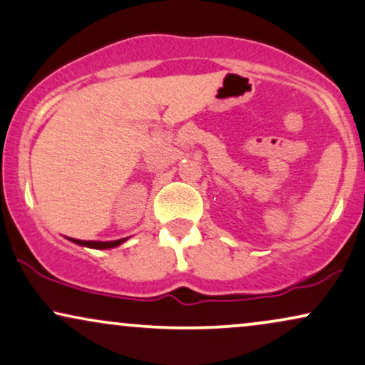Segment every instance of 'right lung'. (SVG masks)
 Instances as JSON below:
<instances>
[{
    "mask_svg": "<svg viewBox=\"0 0 365 365\" xmlns=\"http://www.w3.org/2000/svg\"><path fill=\"white\" fill-rule=\"evenodd\" d=\"M72 242L79 244V246H86V247H92V249H110L116 247L119 244H123L126 239H118V241H109V242H101V241H81V239H71Z\"/></svg>",
    "mask_w": 365,
    "mask_h": 365,
    "instance_id": "add662e5",
    "label": "right lung"
}]
</instances>
